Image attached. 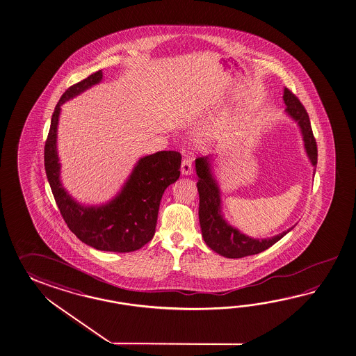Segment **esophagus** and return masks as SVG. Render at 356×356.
<instances>
[{
	"instance_id": "obj_1",
	"label": "esophagus",
	"mask_w": 356,
	"mask_h": 356,
	"mask_svg": "<svg viewBox=\"0 0 356 356\" xmlns=\"http://www.w3.org/2000/svg\"><path fill=\"white\" fill-rule=\"evenodd\" d=\"M181 174L188 176L193 174V162L190 159H184L181 162Z\"/></svg>"
}]
</instances>
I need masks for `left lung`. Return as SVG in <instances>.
<instances>
[{
    "instance_id": "left-lung-1",
    "label": "left lung",
    "mask_w": 356,
    "mask_h": 356,
    "mask_svg": "<svg viewBox=\"0 0 356 356\" xmlns=\"http://www.w3.org/2000/svg\"><path fill=\"white\" fill-rule=\"evenodd\" d=\"M284 102L286 105V114L297 122L303 140L305 152L308 154L313 166L317 165V143L313 137L312 127L309 116L302 102L289 88H284ZM197 191H199V222L202 227L204 241L213 251L228 259H240L245 256L260 254L268 250L284 236L291 232L293 227L288 231L279 233L270 238H251L241 233L237 228L228 225L222 216L220 211V190L214 176L211 174L209 157H199L195 160Z\"/></svg>"
}]
</instances>
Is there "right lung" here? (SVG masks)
<instances>
[{"label":"right lung","mask_w":356,"mask_h":356,"mask_svg":"<svg viewBox=\"0 0 356 356\" xmlns=\"http://www.w3.org/2000/svg\"><path fill=\"white\" fill-rule=\"evenodd\" d=\"M102 80V71H97L60 96L45 140L44 166L59 211L77 238L100 251L131 252L152 240L162 195L180 177L181 154L161 151L140 159L122 191L108 204L85 207L74 202L59 180L57 127L60 106Z\"/></svg>","instance_id":"obj_1"}]
</instances>
